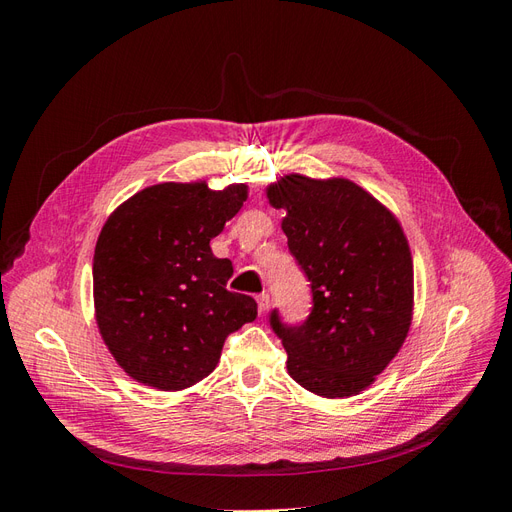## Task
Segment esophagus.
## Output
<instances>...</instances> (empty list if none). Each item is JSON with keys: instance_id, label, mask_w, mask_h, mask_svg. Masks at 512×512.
Here are the masks:
<instances>
[{"instance_id": "obj_1", "label": "esophagus", "mask_w": 512, "mask_h": 512, "mask_svg": "<svg viewBox=\"0 0 512 512\" xmlns=\"http://www.w3.org/2000/svg\"><path fill=\"white\" fill-rule=\"evenodd\" d=\"M256 301H258V312H260V314H265L267 309H269V301H271V299H269V294H267V292L258 294Z\"/></svg>"}]
</instances>
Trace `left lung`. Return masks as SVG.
Listing matches in <instances>:
<instances>
[{"label":"left lung","instance_id":"1","mask_svg":"<svg viewBox=\"0 0 512 512\" xmlns=\"http://www.w3.org/2000/svg\"><path fill=\"white\" fill-rule=\"evenodd\" d=\"M284 209L288 250L312 288V312L269 322L288 352V374L320 397L361 393L408 335L414 271L395 215L348 179L288 175L267 188Z\"/></svg>","mask_w":512,"mask_h":512}]
</instances>
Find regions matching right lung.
<instances>
[{
  "mask_svg": "<svg viewBox=\"0 0 512 512\" xmlns=\"http://www.w3.org/2000/svg\"><path fill=\"white\" fill-rule=\"evenodd\" d=\"M247 198L243 183L213 192L158 183L117 207L94 254V303L104 344L126 374L160 391L209 376L230 333L256 318V301L230 292L228 258L209 241Z\"/></svg>",
  "mask_w": 512,
  "mask_h": 512,
  "instance_id": "add662e5",
  "label": "right lung"
}]
</instances>
